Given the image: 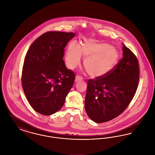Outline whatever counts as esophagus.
Instances as JSON below:
<instances>
[{
    "instance_id": "34e87169",
    "label": "esophagus",
    "mask_w": 155,
    "mask_h": 155,
    "mask_svg": "<svg viewBox=\"0 0 155 155\" xmlns=\"http://www.w3.org/2000/svg\"><path fill=\"white\" fill-rule=\"evenodd\" d=\"M82 80V77H81V76H80V75H77L75 78V81L77 82V81H80V80Z\"/></svg>"
}]
</instances>
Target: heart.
Masks as SVG:
<instances>
[{
	"label": "heart",
	"mask_w": 155,
	"mask_h": 155,
	"mask_svg": "<svg viewBox=\"0 0 155 155\" xmlns=\"http://www.w3.org/2000/svg\"><path fill=\"white\" fill-rule=\"evenodd\" d=\"M81 56L85 58L84 66L89 75L93 78L102 77L110 73L119 60V52L111 45L85 41L79 47L71 44L67 51L66 62L67 67L74 69L81 61Z\"/></svg>",
	"instance_id": "1"
}]
</instances>
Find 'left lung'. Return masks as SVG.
Here are the masks:
<instances>
[{"label":"left lung","instance_id":"left-lung-1","mask_svg":"<svg viewBox=\"0 0 155 155\" xmlns=\"http://www.w3.org/2000/svg\"><path fill=\"white\" fill-rule=\"evenodd\" d=\"M123 55L110 73L88 82L85 109L89 117L97 123L121 114L136 92L140 73L138 59L123 44Z\"/></svg>","mask_w":155,"mask_h":155}]
</instances>
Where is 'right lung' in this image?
<instances>
[{
  "label": "right lung",
  "instance_id": "1",
  "mask_svg": "<svg viewBox=\"0 0 155 155\" xmlns=\"http://www.w3.org/2000/svg\"><path fill=\"white\" fill-rule=\"evenodd\" d=\"M75 35L47 32L32 43L25 57L23 90L31 107L42 115L59 111L73 85L75 74L67 68L63 58L66 45Z\"/></svg>",
  "mask_w": 155,
  "mask_h": 155
}]
</instances>
